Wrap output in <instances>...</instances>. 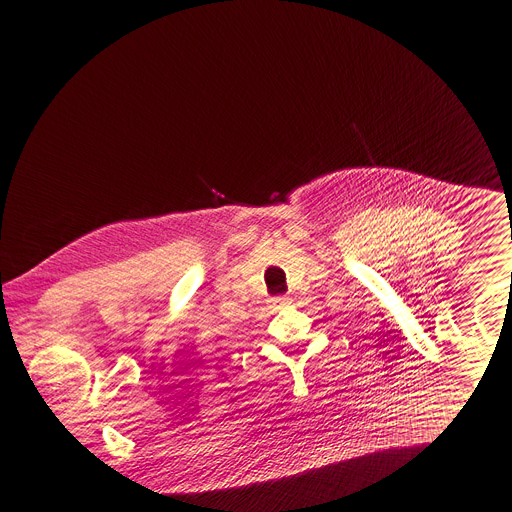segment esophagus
I'll list each match as a JSON object with an SVG mask.
<instances>
[{
    "label": "esophagus",
    "instance_id": "esophagus-1",
    "mask_svg": "<svg viewBox=\"0 0 512 512\" xmlns=\"http://www.w3.org/2000/svg\"><path fill=\"white\" fill-rule=\"evenodd\" d=\"M271 302H274V306H284V304H288V298H284V296H276V298L271 300Z\"/></svg>",
    "mask_w": 512,
    "mask_h": 512
}]
</instances>
